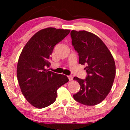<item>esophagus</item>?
<instances>
[{"label":"esophagus","instance_id":"obj_1","mask_svg":"<svg viewBox=\"0 0 130 130\" xmlns=\"http://www.w3.org/2000/svg\"><path fill=\"white\" fill-rule=\"evenodd\" d=\"M68 78L69 80H72L73 79V77L71 76H68Z\"/></svg>","mask_w":130,"mask_h":130}]
</instances>
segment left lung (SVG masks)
<instances>
[{
	"instance_id": "8db88e82",
	"label": "left lung",
	"mask_w": 130,
	"mask_h": 130,
	"mask_svg": "<svg viewBox=\"0 0 130 130\" xmlns=\"http://www.w3.org/2000/svg\"><path fill=\"white\" fill-rule=\"evenodd\" d=\"M71 43L78 53L79 63L85 65V79L74 77L80 89L73 95L76 101L87 106L99 104L109 93L116 76L114 59L99 37L85 30H72Z\"/></svg>"
}]
</instances>
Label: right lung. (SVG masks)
Instances as JSON below:
<instances>
[{
	"mask_svg": "<svg viewBox=\"0 0 130 130\" xmlns=\"http://www.w3.org/2000/svg\"><path fill=\"white\" fill-rule=\"evenodd\" d=\"M70 30L48 27L37 32L24 47L17 65V77L22 93L34 107L41 109L56 101L57 90L67 82L63 74L47 69L54 46Z\"/></svg>",
	"mask_w": 130,
	"mask_h": 130,
	"instance_id": "1",
	"label": "right lung"
}]
</instances>
